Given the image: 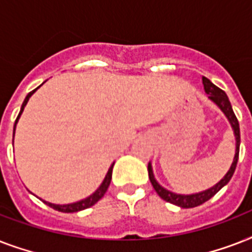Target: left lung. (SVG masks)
<instances>
[{"label": "left lung", "instance_id": "left-lung-1", "mask_svg": "<svg viewBox=\"0 0 252 252\" xmlns=\"http://www.w3.org/2000/svg\"><path fill=\"white\" fill-rule=\"evenodd\" d=\"M203 85L204 90H205V93L208 94L209 100H212L216 106L219 107L220 110L222 111L223 115L226 116V119L229 120V123H230V126L231 129H233V133H234L235 137V154L234 158H233V162H231L230 168L227 170L225 176L220 180L219 183H216L213 187L208 188L205 191L196 192V193H189V195L175 193V192L168 191L165 187H162L161 184L157 182V179H156V176H154L152 162H149V165H148V172H149L150 183H152L153 188L156 189V192L159 195L161 199L166 200L167 203H171L174 204V205H178V207L180 208H195L197 207V205H201L203 203L208 201L211 197H213L221 188L225 187V186L230 182L231 176H233V174H234L235 171V167H237V162H238L239 145H241V133H239V123L238 120H237V118H235L234 111L231 108L230 100L227 98V95L225 94V91L221 90V89L216 86L215 84H212L207 77H203Z\"/></svg>", "mask_w": 252, "mask_h": 252}]
</instances>
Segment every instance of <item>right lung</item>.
<instances>
[{
  "label": "right lung",
  "mask_w": 252,
  "mask_h": 252,
  "mask_svg": "<svg viewBox=\"0 0 252 252\" xmlns=\"http://www.w3.org/2000/svg\"><path fill=\"white\" fill-rule=\"evenodd\" d=\"M44 84V82H43ZM41 84V85H43ZM40 85V86H41ZM39 86V87H40ZM39 87H36L35 90H32L31 93H29L27 94V96L25 98V100H23V103H22V107H21V111H19V115H18L17 120H15V124H14V132H13V144H14V134H15V126H17V123L18 120H19V118H21L22 112H23V110H25L26 104H27V102H29V99L31 98V95L35 93V91L39 89ZM114 165L115 162L112 163V165L110 166V168H108V171H107L106 176H104V179H103L102 184L99 186V188L96 189V191L93 193V195H90L89 197H86V199H82L80 200V201H76V203H70V204H63V205H60V204H52V203H48V201H45V200H43V203H45L47 205H49L51 208H53V209H56V211L59 212H64V213H73V212H80V211H84V209H86V208H90L93 207L95 203H98L99 200L102 199L103 196H104V193H106L107 188H108V186H110L111 183V178H112V168H114Z\"/></svg>",
  "instance_id": "1"
}]
</instances>
